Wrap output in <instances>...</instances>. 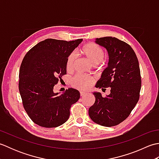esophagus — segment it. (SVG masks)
<instances>
[{
  "label": "esophagus",
  "instance_id": "1",
  "mask_svg": "<svg viewBox=\"0 0 159 159\" xmlns=\"http://www.w3.org/2000/svg\"><path fill=\"white\" fill-rule=\"evenodd\" d=\"M86 94V93L85 92H80V96H85Z\"/></svg>",
  "mask_w": 159,
  "mask_h": 159
}]
</instances>
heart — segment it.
<instances>
[{
    "label": "heart",
    "instance_id": "heart-1",
    "mask_svg": "<svg viewBox=\"0 0 159 159\" xmlns=\"http://www.w3.org/2000/svg\"><path fill=\"white\" fill-rule=\"evenodd\" d=\"M80 52L93 66L102 61L104 57L103 48L93 42H89L84 45L80 49ZM75 60L76 55L74 53L70 54L67 57L66 63V67L67 71H71L73 69ZM93 82L94 80L92 77L78 74L71 80V85L75 89L85 91L92 86Z\"/></svg>",
    "mask_w": 159,
    "mask_h": 159
}]
</instances>
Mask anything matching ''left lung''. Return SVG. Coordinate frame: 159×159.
<instances>
[{"mask_svg":"<svg viewBox=\"0 0 159 159\" xmlns=\"http://www.w3.org/2000/svg\"><path fill=\"white\" fill-rule=\"evenodd\" d=\"M96 42L108 51V67L96 87L102 91L110 87L111 93L102 97L93 92L96 101L89 109L94 122L111 127L120 124L129 116L140 96L141 77L139 61L131 46L112 37L97 38Z\"/></svg>","mask_w":159,"mask_h":159,"instance_id":"1","label":"left lung"}]
</instances>
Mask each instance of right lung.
Returning <instances> with one entry per match:
<instances>
[{
    "label": "right lung",
    "instance_id": "obj_1",
    "mask_svg": "<svg viewBox=\"0 0 159 159\" xmlns=\"http://www.w3.org/2000/svg\"><path fill=\"white\" fill-rule=\"evenodd\" d=\"M83 41L46 39L26 54L19 72V92L23 107L35 124L55 128L68 120L70 109L80 98L78 90L54 93L55 85L66 74L67 57Z\"/></svg>",
    "mask_w": 159,
    "mask_h": 159
}]
</instances>
